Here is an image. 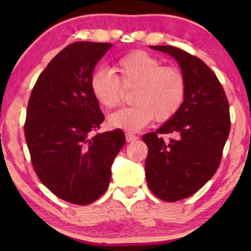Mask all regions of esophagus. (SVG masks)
I'll use <instances>...</instances> for the list:
<instances>
[{
    "mask_svg": "<svg viewBox=\"0 0 251 251\" xmlns=\"http://www.w3.org/2000/svg\"><path fill=\"white\" fill-rule=\"evenodd\" d=\"M126 139L128 143H131V142H135L136 139H138V137H137L136 135H133V133H131V132H126Z\"/></svg>",
    "mask_w": 251,
    "mask_h": 251,
    "instance_id": "34e87169",
    "label": "esophagus"
}]
</instances>
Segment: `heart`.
<instances>
[{"mask_svg": "<svg viewBox=\"0 0 251 251\" xmlns=\"http://www.w3.org/2000/svg\"><path fill=\"white\" fill-rule=\"evenodd\" d=\"M118 74L105 68L92 72L89 85L102 107L112 109L122 102V87H135L133 102L109 116V125L128 131H138L154 119L166 122L174 118L184 104L186 77L180 68L163 66L159 58L137 50L122 56L115 64Z\"/></svg>", "mask_w": 251, "mask_h": 251, "instance_id": "1", "label": "heart"}]
</instances>
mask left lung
Returning a JSON list of instances; mask_svg holds the SVG:
<instances>
[{"label":"left lung","mask_w":251,"mask_h":251,"mask_svg":"<svg viewBox=\"0 0 251 251\" xmlns=\"http://www.w3.org/2000/svg\"><path fill=\"white\" fill-rule=\"evenodd\" d=\"M151 48L173 56L187 82L186 98L177 114L143 136L149 147V188L161 200L175 202L197 193L217 171L231 129L229 106L221 82L201 59L176 47ZM169 133L175 138L164 142L162 135Z\"/></svg>","instance_id":"1"}]
</instances>
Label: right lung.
I'll list each match as a JSON object with an SVG mask.
<instances>
[{
    "label": "right lung",
    "mask_w": 251,
    "mask_h": 251,
    "mask_svg": "<svg viewBox=\"0 0 251 251\" xmlns=\"http://www.w3.org/2000/svg\"><path fill=\"white\" fill-rule=\"evenodd\" d=\"M111 47L70 44L40 74L27 105L24 129L34 170L56 197L73 204L92 203L105 193L126 143L121 129L91 135L105 118L89 81Z\"/></svg>",
    "instance_id": "right-lung-1"
}]
</instances>
